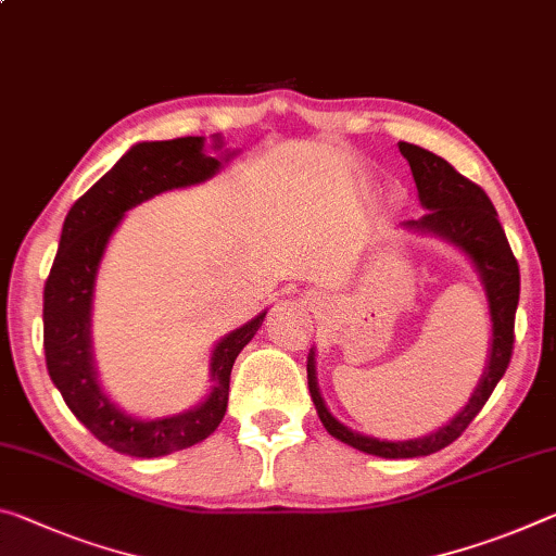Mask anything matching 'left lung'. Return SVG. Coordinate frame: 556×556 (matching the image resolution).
I'll return each instance as SVG.
<instances>
[{
	"mask_svg": "<svg viewBox=\"0 0 556 556\" xmlns=\"http://www.w3.org/2000/svg\"><path fill=\"white\" fill-rule=\"evenodd\" d=\"M399 151L410 165L420 205L428 210L420 219H408L405 227L445 237V240L460 247L463 252H468L475 267L480 271L492 316V349L488 371L480 378V386L475 389L470 403L445 428H440L426 438L403 440V443H391V440H376L354 433V430H349L343 422L333 418L326 410L319 389H316L314 356H309V364H306V376H309V393L324 428L333 438H339L341 443L378 457H420L443 451L453 440L460 438L472 418L482 410V405L488 403L495 386L500 383V378L505 376L515 346L519 267L513 250H509L505 230H502L497 219V210L492 207L488 192L478 182L468 180L445 157L430 153L420 146L399 143Z\"/></svg>",
	"mask_w": 556,
	"mask_h": 556,
	"instance_id": "obj_1",
	"label": "left lung"
}]
</instances>
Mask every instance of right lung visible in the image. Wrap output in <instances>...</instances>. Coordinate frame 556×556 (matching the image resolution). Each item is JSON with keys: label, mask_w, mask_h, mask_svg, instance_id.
<instances>
[{"label": "right lung", "mask_w": 556, "mask_h": 556, "mask_svg": "<svg viewBox=\"0 0 556 556\" xmlns=\"http://www.w3.org/2000/svg\"><path fill=\"white\" fill-rule=\"evenodd\" d=\"M219 170L217 157L202 153V138L138 143L103 178L74 202L64 219L59 252L43 285V354L51 381L74 416L113 451L161 457L213 435L227 410L235 358L252 341L267 312L217 343L213 393L198 408L173 418L138 420L118 410L99 389L91 364V296L113 230L123 213L163 190L195 185Z\"/></svg>", "instance_id": "add662e5"}]
</instances>
